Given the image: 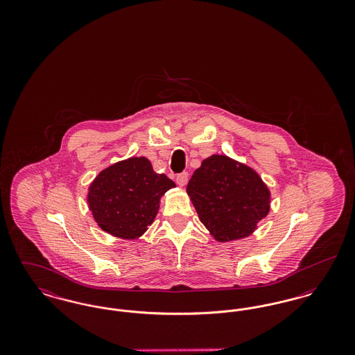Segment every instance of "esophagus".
<instances>
[{
    "label": "esophagus",
    "instance_id": "esophagus-1",
    "mask_svg": "<svg viewBox=\"0 0 355 355\" xmlns=\"http://www.w3.org/2000/svg\"><path fill=\"white\" fill-rule=\"evenodd\" d=\"M187 181H189V174H187L186 171L177 175V184H178V185L185 186L186 184H187Z\"/></svg>",
    "mask_w": 355,
    "mask_h": 355
}]
</instances>
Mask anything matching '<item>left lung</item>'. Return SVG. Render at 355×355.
Wrapping results in <instances>:
<instances>
[{
    "instance_id": "8db88e82",
    "label": "left lung",
    "mask_w": 355,
    "mask_h": 355,
    "mask_svg": "<svg viewBox=\"0 0 355 355\" xmlns=\"http://www.w3.org/2000/svg\"><path fill=\"white\" fill-rule=\"evenodd\" d=\"M186 191L201 222L220 242L250 236L270 210V191L261 177L226 155L203 159Z\"/></svg>"
}]
</instances>
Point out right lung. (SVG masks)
<instances>
[{"label": "right lung", "instance_id": "obj_1", "mask_svg": "<svg viewBox=\"0 0 355 355\" xmlns=\"http://www.w3.org/2000/svg\"><path fill=\"white\" fill-rule=\"evenodd\" d=\"M175 184L157 174L145 157H132L102 170L87 193L89 209L103 232L135 239L152 225L159 198Z\"/></svg>", "mask_w": 355, "mask_h": 355}]
</instances>
